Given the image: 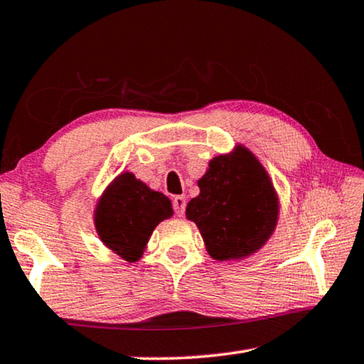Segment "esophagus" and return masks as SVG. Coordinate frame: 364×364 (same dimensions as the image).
<instances>
[{
  "label": "esophagus",
  "mask_w": 364,
  "mask_h": 364,
  "mask_svg": "<svg viewBox=\"0 0 364 364\" xmlns=\"http://www.w3.org/2000/svg\"><path fill=\"white\" fill-rule=\"evenodd\" d=\"M173 208H175V213L178 215V217H183L184 210H186V199H184L183 196L173 197Z\"/></svg>",
  "instance_id": "1"
}]
</instances>
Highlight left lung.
Here are the masks:
<instances>
[{
    "label": "left lung",
    "instance_id": "left-lung-1",
    "mask_svg": "<svg viewBox=\"0 0 364 364\" xmlns=\"http://www.w3.org/2000/svg\"><path fill=\"white\" fill-rule=\"evenodd\" d=\"M197 186L186 218L199 228L213 260H242L268 242L279 220V197L250 149L236 144L213 157Z\"/></svg>",
    "mask_w": 364,
    "mask_h": 364
}]
</instances>
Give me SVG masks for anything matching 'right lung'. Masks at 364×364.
I'll list each match as a JSON object with an SVG mask.
<instances>
[{
	"mask_svg": "<svg viewBox=\"0 0 364 364\" xmlns=\"http://www.w3.org/2000/svg\"><path fill=\"white\" fill-rule=\"evenodd\" d=\"M173 217L167 196L154 191L132 171H122L104 189L95 207V228L101 242L125 262L141 260L152 231Z\"/></svg>",
	"mask_w": 364,
	"mask_h": 364,
	"instance_id": "1",
	"label": "right lung"
}]
</instances>
